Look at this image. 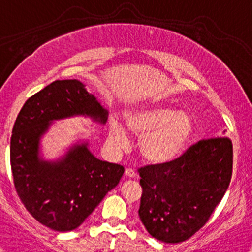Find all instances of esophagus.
Segmentation results:
<instances>
[{"label":"esophagus","instance_id":"1","mask_svg":"<svg viewBox=\"0 0 252 252\" xmlns=\"http://www.w3.org/2000/svg\"><path fill=\"white\" fill-rule=\"evenodd\" d=\"M126 176L128 178H135L136 177V172L134 170H131V168H126Z\"/></svg>","mask_w":252,"mask_h":252}]
</instances>
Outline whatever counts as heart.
I'll return each mask as SVG.
<instances>
[{"label":"heart","instance_id":"b5f03b06","mask_svg":"<svg viewBox=\"0 0 252 252\" xmlns=\"http://www.w3.org/2000/svg\"><path fill=\"white\" fill-rule=\"evenodd\" d=\"M130 133L140 136L139 153L151 165H167L177 160L191 141L194 122L191 114L170 104H151L126 114ZM109 143L116 149L126 148L128 134L116 119L109 122Z\"/></svg>","mask_w":252,"mask_h":252}]
</instances>
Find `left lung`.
I'll list each match as a JSON object with an SVG mask.
<instances>
[{
  "label": "left lung",
  "mask_w": 252,
  "mask_h": 252,
  "mask_svg": "<svg viewBox=\"0 0 252 252\" xmlns=\"http://www.w3.org/2000/svg\"><path fill=\"white\" fill-rule=\"evenodd\" d=\"M231 172L233 144L226 136L198 141L167 165L141 167V223L162 243L187 240L211 218Z\"/></svg>",
  "instance_id": "obj_1"
}]
</instances>
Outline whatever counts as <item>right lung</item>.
I'll return each mask as SVG.
<instances>
[{"label": "right lung", "instance_id": "add662e5", "mask_svg": "<svg viewBox=\"0 0 252 252\" xmlns=\"http://www.w3.org/2000/svg\"><path fill=\"white\" fill-rule=\"evenodd\" d=\"M77 116L103 126L108 111L79 80H56L24 103L11 136L17 194L39 223L63 233L79 228L124 173L123 166L97 158L89 141L74 144L58 160L40 155L51 123Z\"/></svg>", "mask_w": 252, "mask_h": 252}]
</instances>
